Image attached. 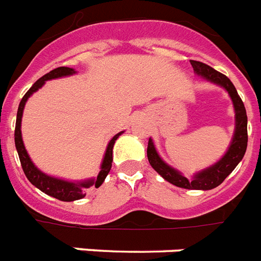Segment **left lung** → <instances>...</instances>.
<instances>
[{
	"instance_id": "1",
	"label": "left lung",
	"mask_w": 261,
	"mask_h": 261,
	"mask_svg": "<svg viewBox=\"0 0 261 261\" xmlns=\"http://www.w3.org/2000/svg\"><path fill=\"white\" fill-rule=\"evenodd\" d=\"M190 64H192L193 69L196 71V73L205 77L206 81H211V82L223 86L231 97L234 109H236V134H234L231 145L220 162H218L210 168H206V170L201 171V172H198L192 180L185 178L184 175H180L178 171H175L174 168H171L170 166H167L166 163L163 162L160 156L157 154L152 139H149L148 142V160L150 166L162 175L163 178L168 180L170 184L178 186V188L211 190V189L219 186L228 175L231 174L232 170L238 166V163L241 162L242 157L245 154L246 146H248V116H246L245 107H244L241 97L238 95L236 87L226 75L218 72L216 69L204 64L201 61L190 60Z\"/></svg>"
}]
</instances>
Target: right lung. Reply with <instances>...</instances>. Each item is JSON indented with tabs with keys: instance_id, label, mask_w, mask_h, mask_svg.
I'll use <instances>...</instances> for the list:
<instances>
[{
	"instance_id": "right-lung-1",
	"label": "right lung",
	"mask_w": 261,
	"mask_h": 261,
	"mask_svg": "<svg viewBox=\"0 0 261 261\" xmlns=\"http://www.w3.org/2000/svg\"><path fill=\"white\" fill-rule=\"evenodd\" d=\"M75 73L72 68H68V67H59V68L51 69L50 72H47L46 75H43L42 77H39L37 82L34 83L33 86L30 87V90L24 94V97L21 98L19 104V109H17V117H16V127H15V145L16 149H17V153H19L20 163H21V168L24 171L25 176L29 179L30 182L38 188L41 192H43L47 196H51L60 200V201H73V200H79V198H83L86 196V189H89L90 186H95V188H99L104 179L107 178V175L109 174L111 171V167H112V149L113 145H115V141L119 138V135L122 133H119L111 139V142L108 144V148H107V152H105L104 162H102V166H101V171H99L97 179H90L87 182H81V184H73V182H67V180H61V179L51 178V176H47L43 172L38 170L37 167L34 166L33 162L30 160L29 154L25 152L24 145H23V139H21V131H20V124H21V116H23V109H24L25 101L29 98L30 95L33 94L34 91H37L39 87L43 86V83L49 81V79H55V77H61L67 76V75H72Z\"/></svg>"
}]
</instances>
